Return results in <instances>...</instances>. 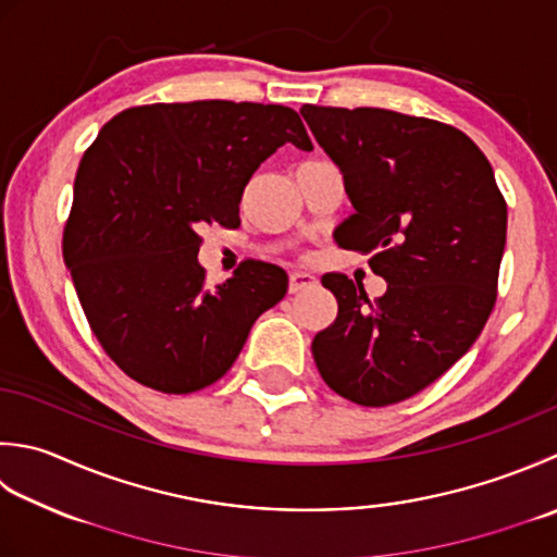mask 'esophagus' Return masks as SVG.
I'll list each match as a JSON object with an SVG mask.
<instances>
[{"instance_id":"esophagus-1","label":"esophagus","mask_w":557,"mask_h":557,"mask_svg":"<svg viewBox=\"0 0 557 557\" xmlns=\"http://www.w3.org/2000/svg\"><path fill=\"white\" fill-rule=\"evenodd\" d=\"M315 285V277L309 272H292L289 275V294H299L304 289H311Z\"/></svg>"}]
</instances>
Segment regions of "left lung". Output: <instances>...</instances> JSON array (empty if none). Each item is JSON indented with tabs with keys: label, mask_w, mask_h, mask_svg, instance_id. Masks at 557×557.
Segmentation results:
<instances>
[{
	"label": "left lung",
	"mask_w": 557,
	"mask_h": 557,
	"mask_svg": "<svg viewBox=\"0 0 557 557\" xmlns=\"http://www.w3.org/2000/svg\"><path fill=\"white\" fill-rule=\"evenodd\" d=\"M345 176L352 214L335 244L369 253L384 297L337 272L321 282L337 319L313 337L315 367L357 406L406 400L481 335L497 299L507 202L475 141L440 120L384 108L301 106Z\"/></svg>",
	"instance_id": "1"
}]
</instances>
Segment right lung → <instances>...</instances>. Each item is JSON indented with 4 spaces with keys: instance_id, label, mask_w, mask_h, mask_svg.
I'll use <instances>...</instances> for the list:
<instances>
[{
    "instance_id": "add662e5",
    "label": "right lung",
    "mask_w": 557,
    "mask_h": 557,
    "mask_svg": "<svg viewBox=\"0 0 557 557\" xmlns=\"http://www.w3.org/2000/svg\"><path fill=\"white\" fill-rule=\"evenodd\" d=\"M313 145L287 106L193 101L127 108L84 151L64 265L106 355L161 394H193L236 362L287 272L244 260L207 287L205 224L236 228L250 176L277 147Z\"/></svg>"
}]
</instances>
